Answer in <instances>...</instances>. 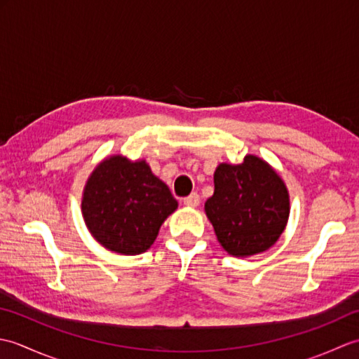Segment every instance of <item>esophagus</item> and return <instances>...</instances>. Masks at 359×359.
I'll use <instances>...</instances> for the list:
<instances>
[{"mask_svg":"<svg viewBox=\"0 0 359 359\" xmlns=\"http://www.w3.org/2000/svg\"><path fill=\"white\" fill-rule=\"evenodd\" d=\"M199 203H201V197L197 193L189 194L188 197H185V199H184V205H187V207H197Z\"/></svg>","mask_w":359,"mask_h":359,"instance_id":"34e87169","label":"esophagus"}]
</instances>
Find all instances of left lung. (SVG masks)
Listing matches in <instances>:
<instances>
[{
	"mask_svg": "<svg viewBox=\"0 0 359 359\" xmlns=\"http://www.w3.org/2000/svg\"><path fill=\"white\" fill-rule=\"evenodd\" d=\"M205 212L217 241L236 257L269 250L285 230L290 197L279 174L256 156L239 165L220 163L215 171V194Z\"/></svg>",
	"mask_w": 359,
	"mask_h": 359,
	"instance_id": "8db88e82",
	"label": "left lung"
}]
</instances>
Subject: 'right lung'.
<instances>
[{
	"label": "right lung",
	"instance_id": "add662e5",
	"mask_svg": "<svg viewBox=\"0 0 359 359\" xmlns=\"http://www.w3.org/2000/svg\"><path fill=\"white\" fill-rule=\"evenodd\" d=\"M175 208L177 201L149 165L123 156L97 165L81 199L83 219L94 239L126 256L144 253Z\"/></svg>",
	"mask_w": 359,
	"mask_h": 359
}]
</instances>
